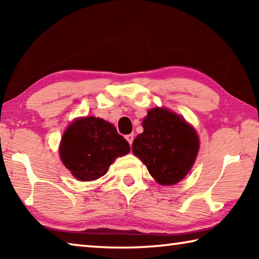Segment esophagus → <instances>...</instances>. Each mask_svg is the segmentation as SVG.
Masks as SVG:
<instances>
[{"label": "esophagus", "mask_w": 259, "mask_h": 259, "mask_svg": "<svg viewBox=\"0 0 259 259\" xmlns=\"http://www.w3.org/2000/svg\"><path fill=\"white\" fill-rule=\"evenodd\" d=\"M134 138H135L134 134H130V135H126V136H125V139L128 140V143L130 144V145H131V144H133V142H134Z\"/></svg>", "instance_id": "34e87169"}]
</instances>
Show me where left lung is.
I'll list each match as a JSON object with an SVG mask.
<instances>
[{
  "mask_svg": "<svg viewBox=\"0 0 259 259\" xmlns=\"http://www.w3.org/2000/svg\"><path fill=\"white\" fill-rule=\"evenodd\" d=\"M143 134L133 143V153L161 185L185 178L194 164L200 142L195 129L168 108L155 107L143 120Z\"/></svg>",
  "mask_w": 259,
  "mask_h": 259,
  "instance_id": "left-lung-1",
  "label": "left lung"
}]
</instances>
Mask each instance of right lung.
Returning <instances> with one entry per match:
<instances>
[{"mask_svg": "<svg viewBox=\"0 0 259 259\" xmlns=\"http://www.w3.org/2000/svg\"><path fill=\"white\" fill-rule=\"evenodd\" d=\"M130 152L129 143L112 123L95 116L80 117L65 130L59 146L64 165L81 182L98 179L117 156Z\"/></svg>", "mask_w": 259, "mask_h": 259, "instance_id": "1", "label": "right lung"}]
</instances>
